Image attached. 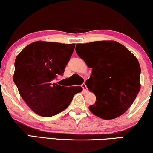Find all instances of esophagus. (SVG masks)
<instances>
[{
	"label": "esophagus",
	"instance_id": "esophagus-1",
	"mask_svg": "<svg viewBox=\"0 0 153 153\" xmlns=\"http://www.w3.org/2000/svg\"><path fill=\"white\" fill-rule=\"evenodd\" d=\"M81 87H82V88L83 89V91H84L85 92H87L88 88H87V85H85V83H82V84L81 85Z\"/></svg>",
	"mask_w": 153,
	"mask_h": 153
}]
</instances>
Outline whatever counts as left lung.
Listing matches in <instances>:
<instances>
[{
    "label": "left lung",
    "mask_w": 153,
    "mask_h": 153,
    "mask_svg": "<svg viewBox=\"0 0 153 153\" xmlns=\"http://www.w3.org/2000/svg\"><path fill=\"white\" fill-rule=\"evenodd\" d=\"M77 54L89 68L90 78L85 82L96 96L90 110L104 119H113L124 114L140 88V66L135 56L115 41L78 44Z\"/></svg>",
    "instance_id": "1"
}]
</instances>
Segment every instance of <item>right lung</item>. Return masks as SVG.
I'll use <instances>...</instances> for the list:
<instances>
[{
	"mask_svg": "<svg viewBox=\"0 0 153 153\" xmlns=\"http://www.w3.org/2000/svg\"><path fill=\"white\" fill-rule=\"evenodd\" d=\"M75 44L35 42L18 54L13 80L20 96L32 111L44 117L63 111L80 92V86L65 87L53 80L63 75Z\"/></svg>",
	"mask_w": 153,
	"mask_h": 153,
	"instance_id": "obj_1",
	"label": "right lung"
}]
</instances>
